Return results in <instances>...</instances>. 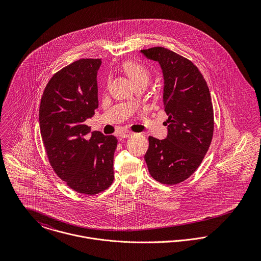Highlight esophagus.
<instances>
[{
  "mask_svg": "<svg viewBox=\"0 0 261 261\" xmlns=\"http://www.w3.org/2000/svg\"><path fill=\"white\" fill-rule=\"evenodd\" d=\"M132 135H133L132 132H129V130H123V132H120V133L118 134V139H119V140L127 139V138H129Z\"/></svg>",
  "mask_w": 261,
  "mask_h": 261,
  "instance_id": "1",
  "label": "esophagus"
}]
</instances>
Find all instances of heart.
<instances>
[{
	"label": "heart",
	"instance_id": "obj_1",
	"mask_svg": "<svg viewBox=\"0 0 261 261\" xmlns=\"http://www.w3.org/2000/svg\"><path fill=\"white\" fill-rule=\"evenodd\" d=\"M122 70L127 75V77L133 81L134 84H137L141 81H149V71L140 63L134 61H127L122 65Z\"/></svg>",
	"mask_w": 261,
	"mask_h": 261
}]
</instances>
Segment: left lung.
Returning a JSON list of instances; mask_svg holds the SVG:
<instances>
[{"label":"left lung","instance_id":"left-lung-1","mask_svg":"<svg viewBox=\"0 0 261 261\" xmlns=\"http://www.w3.org/2000/svg\"><path fill=\"white\" fill-rule=\"evenodd\" d=\"M141 52L162 69L163 102L169 116L166 139L149 137L145 161L154 180L178 184L197 170L210 147L214 129L210 91L199 69L183 56L164 47Z\"/></svg>","mask_w":261,"mask_h":261}]
</instances>
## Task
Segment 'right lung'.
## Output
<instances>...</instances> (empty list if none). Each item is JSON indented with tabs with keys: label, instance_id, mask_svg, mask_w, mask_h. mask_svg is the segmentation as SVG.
Segmentation results:
<instances>
[{
	"label": "right lung",
	"instance_id": "add662e5",
	"mask_svg": "<svg viewBox=\"0 0 261 261\" xmlns=\"http://www.w3.org/2000/svg\"><path fill=\"white\" fill-rule=\"evenodd\" d=\"M100 59H80L49 80L39 109V125L49 162L76 192L94 195L113 181L114 136L92 132L85 120L98 108Z\"/></svg>",
	"mask_w": 261,
	"mask_h": 261
}]
</instances>
